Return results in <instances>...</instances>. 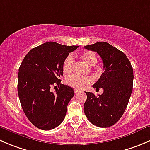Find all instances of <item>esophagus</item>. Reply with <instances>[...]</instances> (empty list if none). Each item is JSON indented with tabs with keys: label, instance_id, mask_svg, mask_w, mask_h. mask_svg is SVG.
<instances>
[{
	"label": "esophagus",
	"instance_id": "34e87169",
	"mask_svg": "<svg viewBox=\"0 0 150 150\" xmlns=\"http://www.w3.org/2000/svg\"><path fill=\"white\" fill-rule=\"evenodd\" d=\"M79 91H80L78 90V89H74V92H75V93H78Z\"/></svg>",
	"mask_w": 150,
	"mask_h": 150
}]
</instances>
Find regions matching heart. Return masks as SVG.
I'll return each instance as SVG.
<instances>
[{
    "label": "heart",
    "mask_w": 150,
    "mask_h": 150,
    "mask_svg": "<svg viewBox=\"0 0 150 150\" xmlns=\"http://www.w3.org/2000/svg\"><path fill=\"white\" fill-rule=\"evenodd\" d=\"M80 59L89 66H94L97 63L98 59L93 51H84L79 55ZM74 67V59L72 55H68L64 59L62 63V69L64 72L69 73ZM93 78L91 77H81L77 75H72L67 77L65 79V83L69 86L77 89L83 88L85 86L91 83Z\"/></svg>",
    "instance_id": "1"
}]
</instances>
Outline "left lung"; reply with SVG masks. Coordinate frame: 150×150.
<instances>
[{"label":"left lung","mask_w":150,"mask_h":150,"mask_svg":"<svg viewBox=\"0 0 150 150\" xmlns=\"http://www.w3.org/2000/svg\"><path fill=\"white\" fill-rule=\"evenodd\" d=\"M85 48L97 52L104 72L93 85L96 89L103 88V93L96 96L86 92L84 112L92 124L107 128L118 121L126 109L133 91L134 70L126 55L107 42H97Z\"/></svg>","instance_id":"left-lung-1"}]
</instances>
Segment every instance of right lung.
Masks as SVG:
<instances>
[{
  "label": "right lung",
  "mask_w": 150,
  "mask_h": 150,
  "mask_svg": "<svg viewBox=\"0 0 150 150\" xmlns=\"http://www.w3.org/2000/svg\"><path fill=\"white\" fill-rule=\"evenodd\" d=\"M78 47L47 42L30 50L19 67L17 90L21 105L28 120L39 129L51 130L64 120L74 91L60 83L62 63ZM54 83L59 89L54 93L50 88Z\"/></svg>",
  "instance_id": "add662e5"
}]
</instances>
